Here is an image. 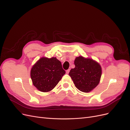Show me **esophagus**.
Masks as SVG:
<instances>
[{"label":"esophagus","mask_w":130,"mask_h":130,"mask_svg":"<svg viewBox=\"0 0 130 130\" xmlns=\"http://www.w3.org/2000/svg\"><path fill=\"white\" fill-rule=\"evenodd\" d=\"M69 71H70V69H68V70H66V73H67V74H69Z\"/></svg>","instance_id":"1"}]
</instances>
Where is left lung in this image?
Masks as SVG:
<instances>
[{
  "label": "left lung",
  "instance_id": "8db88e82",
  "mask_svg": "<svg viewBox=\"0 0 130 130\" xmlns=\"http://www.w3.org/2000/svg\"><path fill=\"white\" fill-rule=\"evenodd\" d=\"M75 68L69 73L75 87L81 92L87 93L99 84L101 76V68L92 59L77 57L74 61Z\"/></svg>",
  "mask_w": 130,
  "mask_h": 130
}]
</instances>
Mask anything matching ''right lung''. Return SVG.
<instances>
[{
  "instance_id": "1",
  "label": "right lung",
  "mask_w": 130,
  "mask_h": 130,
  "mask_svg": "<svg viewBox=\"0 0 130 130\" xmlns=\"http://www.w3.org/2000/svg\"><path fill=\"white\" fill-rule=\"evenodd\" d=\"M66 74L61 62L56 57H42L31 70L33 85L43 92L52 90Z\"/></svg>"
}]
</instances>
